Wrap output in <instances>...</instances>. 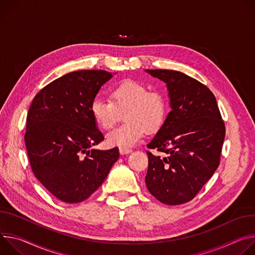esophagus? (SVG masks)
Segmentation results:
<instances>
[{"mask_svg": "<svg viewBox=\"0 0 255 255\" xmlns=\"http://www.w3.org/2000/svg\"><path fill=\"white\" fill-rule=\"evenodd\" d=\"M131 152V149H128V148H120V153L122 155H127V154H129Z\"/></svg>", "mask_w": 255, "mask_h": 255, "instance_id": "obj_1", "label": "esophagus"}]
</instances>
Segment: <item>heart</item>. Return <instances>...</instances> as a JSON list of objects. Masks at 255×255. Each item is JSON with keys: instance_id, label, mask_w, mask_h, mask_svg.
Segmentation results:
<instances>
[{"instance_id": "obj_1", "label": "heart", "mask_w": 255, "mask_h": 255, "mask_svg": "<svg viewBox=\"0 0 255 255\" xmlns=\"http://www.w3.org/2000/svg\"><path fill=\"white\" fill-rule=\"evenodd\" d=\"M110 100L95 98L90 113L102 129H110L125 113V125L106 135L109 146L129 148L137 144L147 132H156L167 115V100L158 91H150L146 85L127 80L110 90Z\"/></svg>"}]
</instances>
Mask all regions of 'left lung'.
<instances>
[{"mask_svg":"<svg viewBox=\"0 0 255 255\" xmlns=\"http://www.w3.org/2000/svg\"><path fill=\"white\" fill-rule=\"evenodd\" d=\"M165 82L171 111L147 145L145 178L150 193L165 205L191 201L220 164L225 125L212 91L178 71L146 70Z\"/></svg>","mask_w":255,"mask_h":255,"instance_id":"1","label":"left lung"}]
</instances>
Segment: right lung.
Masks as SVG:
<instances>
[{"instance_id":"add662e5","label":"right lung","mask_w":255,"mask_h":255,"mask_svg":"<svg viewBox=\"0 0 255 255\" xmlns=\"http://www.w3.org/2000/svg\"><path fill=\"white\" fill-rule=\"evenodd\" d=\"M111 78L103 70L66 74L42 88L28 110L24 139L31 169L62 202L88 199L120 157L118 148L89 150L104 139L90 105Z\"/></svg>"}]
</instances>
